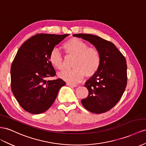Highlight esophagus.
<instances>
[{"mask_svg": "<svg viewBox=\"0 0 146 146\" xmlns=\"http://www.w3.org/2000/svg\"><path fill=\"white\" fill-rule=\"evenodd\" d=\"M66 85L68 86H70V87H76V86H77L76 85H74V84H70V83H68V82L66 83Z\"/></svg>", "mask_w": 146, "mask_h": 146, "instance_id": "esophagus-1", "label": "esophagus"}]
</instances>
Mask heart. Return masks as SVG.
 Wrapping results in <instances>:
<instances>
[{
	"mask_svg": "<svg viewBox=\"0 0 146 146\" xmlns=\"http://www.w3.org/2000/svg\"><path fill=\"white\" fill-rule=\"evenodd\" d=\"M67 55L74 57L70 70H65L58 74L61 79L71 84L81 81L85 76H93L99 70L101 58L99 51L88 45L80 39L73 37L66 40L62 46ZM49 61L58 70L63 69V60L60 53L56 49L53 50L49 55Z\"/></svg>",
	"mask_w": 146,
	"mask_h": 146,
	"instance_id": "obj_1",
	"label": "heart"
}]
</instances>
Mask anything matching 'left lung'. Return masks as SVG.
Returning a JSON list of instances; mask_svg holds the SVG:
<instances>
[{
	"label": "left lung",
	"instance_id": "left-lung-1",
	"mask_svg": "<svg viewBox=\"0 0 146 146\" xmlns=\"http://www.w3.org/2000/svg\"><path fill=\"white\" fill-rule=\"evenodd\" d=\"M91 43L99 51L101 63L98 72L85 82L88 95L81 100L84 107L94 113L109 111L116 105L127 84L126 59L113 43L90 34H74Z\"/></svg>",
	"mask_w": 146,
	"mask_h": 146
}]
</instances>
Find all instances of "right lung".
<instances>
[{
    "label": "right lung",
    "instance_id": "1",
    "mask_svg": "<svg viewBox=\"0 0 146 146\" xmlns=\"http://www.w3.org/2000/svg\"><path fill=\"white\" fill-rule=\"evenodd\" d=\"M69 34H38L27 40L18 50L10 70L11 88L23 109L33 114L47 111L66 82L61 78L46 81L56 72L49 61L54 46Z\"/></svg>",
    "mask_w": 146,
    "mask_h": 146
}]
</instances>
